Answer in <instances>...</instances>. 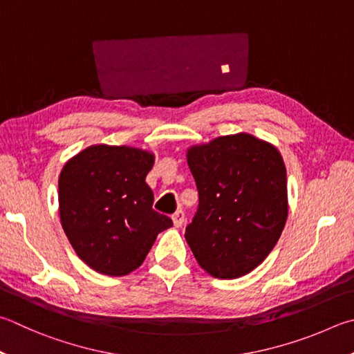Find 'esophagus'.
Listing matches in <instances>:
<instances>
[{
  "label": "esophagus",
  "mask_w": 354,
  "mask_h": 354,
  "mask_svg": "<svg viewBox=\"0 0 354 354\" xmlns=\"http://www.w3.org/2000/svg\"><path fill=\"white\" fill-rule=\"evenodd\" d=\"M184 218H185V215H184V212L179 209V210H176L175 214L171 215V220H173V224H175L176 227H181L183 226V223H184Z\"/></svg>",
  "instance_id": "34e87169"
}]
</instances>
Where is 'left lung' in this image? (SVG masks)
Wrapping results in <instances>:
<instances>
[{
    "label": "left lung",
    "instance_id": "8db88e82",
    "mask_svg": "<svg viewBox=\"0 0 354 354\" xmlns=\"http://www.w3.org/2000/svg\"><path fill=\"white\" fill-rule=\"evenodd\" d=\"M187 162L198 209L185 240L204 271L239 279L266 259L288 216L286 169L279 150L250 134L192 147Z\"/></svg>",
    "mask_w": 354,
    "mask_h": 354
}]
</instances>
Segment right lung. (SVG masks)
Instances as JSON below:
<instances>
[{
	"label": "right lung",
	"mask_w": 354,
	"mask_h": 354,
	"mask_svg": "<svg viewBox=\"0 0 354 354\" xmlns=\"http://www.w3.org/2000/svg\"><path fill=\"white\" fill-rule=\"evenodd\" d=\"M149 151L94 145L69 159L59 179L60 220L75 254L94 271L127 275L142 265L159 232L173 226L153 210Z\"/></svg>",
	"instance_id": "obj_1"
}]
</instances>
